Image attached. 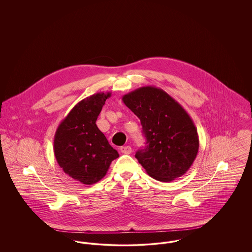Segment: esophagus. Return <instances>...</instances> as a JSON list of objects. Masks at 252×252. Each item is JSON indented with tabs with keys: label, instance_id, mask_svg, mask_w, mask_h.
Listing matches in <instances>:
<instances>
[{
	"label": "esophagus",
	"instance_id": "1",
	"mask_svg": "<svg viewBox=\"0 0 252 252\" xmlns=\"http://www.w3.org/2000/svg\"><path fill=\"white\" fill-rule=\"evenodd\" d=\"M120 150L123 154H126V155L130 154L132 152L131 147L128 146V145H126V146H122L120 148Z\"/></svg>",
	"mask_w": 252,
	"mask_h": 252
}]
</instances>
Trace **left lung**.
I'll return each mask as SVG.
<instances>
[{
	"label": "left lung",
	"instance_id": "8db88e82",
	"mask_svg": "<svg viewBox=\"0 0 252 252\" xmlns=\"http://www.w3.org/2000/svg\"><path fill=\"white\" fill-rule=\"evenodd\" d=\"M140 119L146 143L135 157L154 180L169 182L184 175L196 158L199 140L191 117L163 90L146 86L122 98Z\"/></svg>",
	"mask_w": 252,
	"mask_h": 252
}]
</instances>
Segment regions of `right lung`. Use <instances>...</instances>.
Here are the masks:
<instances>
[{
  "mask_svg": "<svg viewBox=\"0 0 252 252\" xmlns=\"http://www.w3.org/2000/svg\"><path fill=\"white\" fill-rule=\"evenodd\" d=\"M110 95L98 93L77 103L55 134L54 153L60 168L86 185L102 180L111 161L119 157L95 124Z\"/></svg>",
  "mask_w": 252,
  "mask_h": 252,
  "instance_id": "1",
  "label": "right lung"
}]
</instances>
